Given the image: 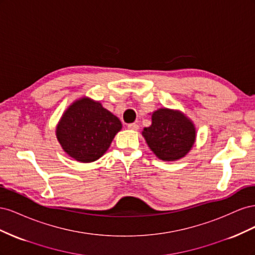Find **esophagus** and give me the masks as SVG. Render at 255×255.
<instances>
[{
  "mask_svg": "<svg viewBox=\"0 0 255 255\" xmlns=\"http://www.w3.org/2000/svg\"><path fill=\"white\" fill-rule=\"evenodd\" d=\"M128 128L129 129H134V130H137L138 128H139V126L137 125V123H129V125L128 126Z\"/></svg>",
  "mask_w": 255,
  "mask_h": 255,
  "instance_id": "1",
  "label": "esophagus"
}]
</instances>
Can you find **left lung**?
<instances>
[{"mask_svg":"<svg viewBox=\"0 0 255 255\" xmlns=\"http://www.w3.org/2000/svg\"><path fill=\"white\" fill-rule=\"evenodd\" d=\"M151 119L152 125L141 134L156 157L173 161L187 155L197 137L194 122L181 111L166 107L153 112Z\"/></svg>","mask_w":255,"mask_h":255,"instance_id":"left-lung-1","label":"left lung"}]
</instances>
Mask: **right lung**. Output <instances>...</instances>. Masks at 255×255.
<instances>
[{
    "label": "right lung",
    "mask_w": 255,
    "mask_h": 255,
    "mask_svg": "<svg viewBox=\"0 0 255 255\" xmlns=\"http://www.w3.org/2000/svg\"><path fill=\"white\" fill-rule=\"evenodd\" d=\"M121 121L88 97L68 107L56 126V138L63 150L80 163H92L109 150Z\"/></svg>",
    "instance_id": "right-lung-1"
}]
</instances>
